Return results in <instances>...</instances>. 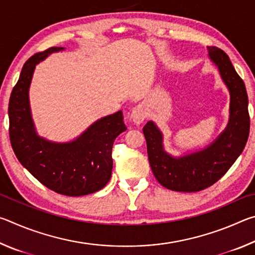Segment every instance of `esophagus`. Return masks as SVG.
Returning a JSON list of instances; mask_svg holds the SVG:
<instances>
[{"label": "esophagus", "mask_w": 255, "mask_h": 255, "mask_svg": "<svg viewBox=\"0 0 255 255\" xmlns=\"http://www.w3.org/2000/svg\"><path fill=\"white\" fill-rule=\"evenodd\" d=\"M130 118L133 122L135 125H140L141 123L144 122L145 118H146V110L144 106L141 105H138L135 108H133L132 111H131V115H130Z\"/></svg>", "instance_id": "esophagus-1"}]
</instances>
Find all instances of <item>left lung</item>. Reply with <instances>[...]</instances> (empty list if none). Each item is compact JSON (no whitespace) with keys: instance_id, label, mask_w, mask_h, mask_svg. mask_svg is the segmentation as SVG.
<instances>
[{"instance_id":"obj_1","label":"left lung","mask_w":255,"mask_h":255,"mask_svg":"<svg viewBox=\"0 0 255 255\" xmlns=\"http://www.w3.org/2000/svg\"><path fill=\"white\" fill-rule=\"evenodd\" d=\"M207 48L231 94L230 120L225 130L206 148L173 157L164 150L163 135L156 125L148 122L143 128L155 178L173 191L197 192L217 182L243 152L249 138V99L244 82L226 53L217 47Z\"/></svg>"}]
</instances>
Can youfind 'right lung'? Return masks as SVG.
<instances>
[{
	"label": "right lung",
	"mask_w": 255,
	"mask_h": 255,
	"mask_svg": "<svg viewBox=\"0 0 255 255\" xmlns=\"http://www.w3.org/2000/svg\"><path fill=\"white\" fill-rule=\"evenodd\" d=\"M64 49L51 47L25 62L8 101V133L15 156L39 182L60 195L80 197L99 191L109 182L112 145L127 127L123 111H118L97 120L68 143L38 136L29 105L30 83L37 64Z\"/></svg>",
	"instance_id": "obj_1"
}]
</instances>
